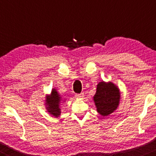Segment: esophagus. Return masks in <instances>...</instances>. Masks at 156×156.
Masks as SVG:
<instances>
[{"mask_svg":"<svg viewBox=\"0 0 156 156\" xmlns=\"http://www.w3.org/2000/svg\"><path fill=\"white\" fill-rule=\"evenodd\" d=\"M84 94L83 93L78 94L75 95V98H78V99H81V98H84Z\"/></svg>","mask_w":156,"mask_h":156,"instance_id":"obj_1","label":"esophagus"}]
</instances>
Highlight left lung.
Segmentation results:
<instances>
[{
    "label": "left lung",
    "mask_w": 156,
    "mask_h": 156,
    "mask_svg": "<svg viewBox=\"0 0 156 156\" xmlns=\"http://www.w3.org/2000/svg\"><path fill=\"white\" fill-rule=\"evenodd\" d=\"M97 111L105 117L117 109L120 101V90L111 81H100L97 85L96 93L93 97Z\"/></svg>",
    "instance_id": "1"
}]
</instances>
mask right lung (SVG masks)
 I'll use <instances>...</instances> for the list:
<instances>
[{
  "label": "right lung",
  "mask_w": 156,
  "mask_h": 156,
  "mask_svg": "<svg viewBox=\"0 0 156 156\" xmlns=\"http://www.w3.org/2000/svg\"><path fill=\"white\" fill-rule=\"evenodd\" d=\"M61 94H59L57 89L53 87L49 94L46 95L45 106L48 113L54 117H58L61 115V104L66 101Z\"/></svg>",
  "instance_id": "1"
}]
</instances>
